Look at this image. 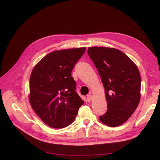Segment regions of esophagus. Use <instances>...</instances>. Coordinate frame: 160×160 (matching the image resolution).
<instances>
[{"label":"esophagus","instance_id":"obj_1","mask_svg":"<svg viewBox=\"0 0 160 160\" xmlns=\"http://www.w3.org/2000/svg\"><path fill=\"white\" fill-rule=\"evenodd\" d=\"M92 98H93V97H92V95L91 94H89L87 95V99H88V101H91L92 100Z\"/></svg>","mask_w":160,"mask_h":160}]
</instances>
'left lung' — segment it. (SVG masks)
Listing matches in <instances>:
<instances>
[{
    "label": "left lung",
    "instance_id": "8db88e82",
    "mask_svg": "<svg viewBox=\"0 0 160 160\" xmlns=\"http://www.w3.org/2000/svg\"><path fill=\"white\" fill-rule=\"evenodd\" d=\"M88 53L101 77L108 103V110L99 120L109 127L119 126L132 116L139 102L141 77L138 67L114 48L89 47Z\"/></svg>",
    "mask_w": 160,
    "mask_h": 160
}]
</instances>
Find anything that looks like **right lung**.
<instances>
[{
	"mask_svg": "<svg viewBox=\"0 0 160 160\" xmlns=\"http://www.w3.org/2000/svg\"><path fill=\"white\" fill-rule=\"evenodd\" d=\"M86 48L51 52L34 67L30 77L29 101L42 122L53 128L73 122L83 100L76 92L71 72Z\"/></svg>",
	"mask_w": 160,
	"mask_h": 160,
	"instance_id": "add662e5",
	"label": "right lung"
}]
</instances>
